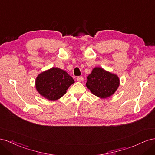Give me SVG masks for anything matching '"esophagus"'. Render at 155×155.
Segmentation results:
<instances>
[{"mask_svg": "<svg viewBox=\"0 0 155 155\" xmlns=\"http://www.w3.org/2000/svg\"><path fill=\"white\" fill-rule=\"evenodd\" d=\"M77 81L78 82H81L83 81V78H82V77H78L77 78Z\"/></svg>", "mask_w": 155, "mask_h": 155, "instance_id": "esophagus-1", "label": "esophagus"}]
</instances>
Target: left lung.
<instances>
[{"label":"left lung","instance_id":"8db88e82","mask_svg":"<svg viewBox=\"0 0 155 155\" xmlns=\"http://www.w3.org/2000/svg\"><path fill=\"white\" fill-rule=\"evenodd\" d=\"M119 84L120 80L117 74L96 67L88 75L86 85L91 94L101 99H106L116 91Z\"/></svg>","mask_w":155,"mask_h":155}]
</instances>
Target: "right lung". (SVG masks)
I'll return each instance as SVG.
<instances>
[{
	"mask_svg": "<svg viewBox=\"0 0 155 155\" xmlns=\"http://www.w3.org/2000/svg\"><path fill=\"white\" fill-rule=\"evenodd\" d=\"M74 81L65 71L52 68L39 73L35 84L38 92L44 98L56 101L64 95Z\"/></svg>",
	"mask_w": 155,
	"mask_h": 155,
	"instance_id": "add662e5",
	"label": "right lung"
}]
</instances>
